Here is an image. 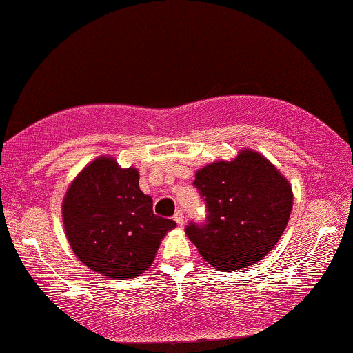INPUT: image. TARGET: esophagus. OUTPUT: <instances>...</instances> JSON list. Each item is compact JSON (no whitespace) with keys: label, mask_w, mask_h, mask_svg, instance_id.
<instances>
[{"label":"esophagus","mask_w":353,"mask_h":353,"mask_svg":"<svg viewBox=\"0 0 353 353\" xmlns=\"http://www.w3.org/2000/svg\"><path fill=\"white\" fill-rule=\"evenodd\" d=\"M174 220H176L177 225H181V227L183 225V222H185V217H183V212H182L181 209H179L177 212L174 214Z\"/></svg>","instance_id":"obj_1"}]
</instances>
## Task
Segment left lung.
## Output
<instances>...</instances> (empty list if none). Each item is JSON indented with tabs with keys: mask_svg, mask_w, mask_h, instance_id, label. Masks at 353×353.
<instances>
[{
	"mask_svg": "<svg viewBox=\"0 0 353 353\" xmlns=\"http://www.w3.org/2000/svg\"><path fill=\"white\" fill-rule=\"evenodd\" d=\"M193 185L206 203V222L185 233L219 271H239L274 249L293 206L292 187L270 160L241 150L231 161L201 168Z\"/></svg>",
	"mask_w": 353,
	"mask_h": 353,
	"instance_id": "8db88e82",
	"label": "left lung"
}]
</instances>
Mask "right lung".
<instances>
[{
    "instance_id": "add662e5",
    "label": "right lung",
    "mask_w": 353,
    "mask_h": 353,
    "mask_svg": "<svg viewBox=\"0 0 353 353\" xmlns=\"http://www.w3.org/2000/svg\"><path fill=\"white\" fill-rule=\"evenodd\" d=\"M134 168L99 157L79 172L63 199V225L77 259L112 279L136 277L149 268L161 239L176 227L154 214Z\"/></svg>"
}]
</instances>
